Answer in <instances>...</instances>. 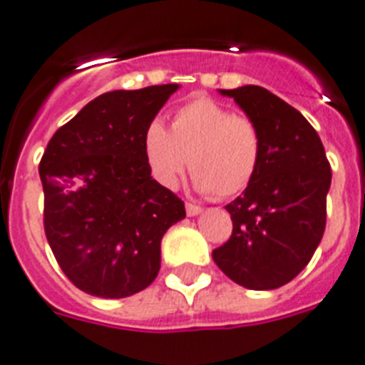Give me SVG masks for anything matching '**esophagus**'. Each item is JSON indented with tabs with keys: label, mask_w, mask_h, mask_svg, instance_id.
<instances>
[{
	"label": "esophagus",
	"mask_w": 365,
	"mask_h": 365,
	"mask_svg": "<svg viewBox=\"0 0 365 365\" xmlns=\"http://www.w3.org/2000/svg\"><path fill=\"white\" fill-rule=\"evenodd\" d=\"M201 212V207L196 205V203H186V215L188 217H196Z\"/></svg>",
	"instance_id": "1"
}]
</instances>
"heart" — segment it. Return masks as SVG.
Segmentation results:
<instances>
[{"label":"heart","instance_id":"heart-1","mask_svg":"<svg viewBox=\"0 0 365 365\" xmlns=\"http://www.w3.org/2000/svg\"><path fill=\"white\" fill-rule=\"evenodd\" d=\"M264 154L258 122L211 98H194L173 113L169 132L153 122L145 133V156L158 182L179 185L190 160L197 190L232 197L249 188Z\"/></svg>","mask_w":365,"mask_h":365}]
</instances>
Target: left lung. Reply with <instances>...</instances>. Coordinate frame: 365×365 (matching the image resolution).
Here are the masks:
<instances>
[{"label": "left lung", "instance_id": "8db88e82", "mask_svg": "<svg viewBox=\"0 0 365 365\" xmlns=\"http://www.w3.org/2000/svg\"><path fill=\"white\" fill-rule=\"evenodd\" d=\"M220 92L258 122L264 154L249 188L226 205L233 230L212 260L241 287L273 290L299 275L324 235L330 162L305 116L269 90Z\"/></svg>", "mask_w": 365, "mask_h": 365}]
</instances>
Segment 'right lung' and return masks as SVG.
<instances>
[{"instance_id":"right-lung-1","label":"right lung","mask_w":365,"mask_h":365,"mask_svg":"<svg viewBox=\"0 0 365 365\" xmlns=\"http://www.w3.org/2000/svg\"><path fill=\"white\" fill-rule=\"evenodd\" d=\"M179 84L115 90L58 128L39 162L43 226L66 277L98 298L141 292L185 201L150 177L145 133Z\"/></svg>"}]
</instances>
